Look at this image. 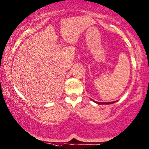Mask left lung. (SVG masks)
I'll use <instances>...</instances> for the list:
<instances>
[{"label":"left lung","mask_w":149,"mask_h":149,"mask_svg":"<svg viewBox=\"0 0 149 149\" xmlns=\"http://www.w3.org/2000/svg\"><path fill=\"white\" fill-rule=\"evenodd\" d=\"M116 101H112V102H96V103H97L98 104H112V103H115Z\"/></svg>","instance_id":"1"}]
</instances>
